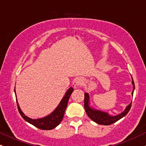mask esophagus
Segmentation results:
<instances>
[{
    "label": "esophagus",
    "mask_w": 146,
    "mask_h": 146,
    "mask_svg": "<svg viewBox=\"0 0 146 146\" xmlns=\"http://www.w3.org/2000/svg\"><path fill=\"white\" fill-rule=\"evenodd\" d=\"M83 79L82 78H78L75 81V83H76L77 85H82L83 83Z\"/></svg>",
    "instance_id": "obj_1"
}]
</instances>
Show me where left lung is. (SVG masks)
<instances>
[{
  "label": "left lung",
  "mask_w": 146,
  "mask_h": 146,
  "mask_svg": "<svg viewBox=\"0 0 146 146\" xmlns=\"http://www.w3.org/2000/svg\"><path fill=\"white\" fill-rule=\"evenodd\" d=\"M132 84L133 85V90L132 92V94L133 95L134 89H135V83H134L133 80L132 81ZM84 108L86 110V113L90 119H91L93 121L96 122L97 123L100 125H108L112 124V123H115V122L119 120L122 117L128 114V113L131 108L132 102L127 107L125 108L124 111L122 112L121 113L119 114V115H115V116H111V115H108L107 113L105 112L100 111V110H95L94 108H90L89 106V95L87 93H84Z\"/></svg>",
  "instance_id": "obj_1"
}]
</instances>
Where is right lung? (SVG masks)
<instances>
[{
  "label": "right lung",
  "mask_w": 146,
  "mask_h": 146,
  "mask_svg": "<svg viewBox=\"0 0 146 146\" xmlns=\"http://www.w3.org/2000/svg\"><path fill=\"white\" fill-rule=\"evenodd\" d=\"M73 91V88L72 87L68 88L66 93H65L62 100L60 102L59 105L58 106V107L55 109L54 111L52 112L50 115H47V116L43 117V118L33 119L29 118V117L25 115V114L22 112L21 108H20L19 105H18L17 99H16L18 111H19L22 117L24 119L25 121L34 125V126H36V128L41 129V130H52V129L56 128L57 125H59L60 122L62 120L65 110H66V106H67L68 100H69L70 96H71ZM15 93H16V90H15Z\"/></svg>",
  "instance_id": "1"
}]
</instances>
